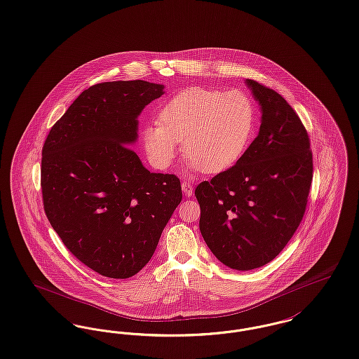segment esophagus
Returning <instances> with one entry per match:
<instances>
[{
    "instance_id": "esophagus-1",
    "label": "esophagus",
    "mask_w": 359,
    "mask_h": 359,
    "mask_svg": "<svg viewBox=\"0 0 359 359\" xmlns=\"http://www.w3.org/2000/svg\"><path fill=\"white\" fill-rule=\"evenodd\" d=\"M182 190H183V192H184L187 196H191V195L194 194V186H192V183H191L190 180L184 179V180L182 182Z\"/></svg>"
}]
</instances>
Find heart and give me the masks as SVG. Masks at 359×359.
<instances>
[{
    "label": "heart",
    "instance_id": "heart-1",
    "mask_svg": "<svg viewBox=\"0 0 359 359\" xmlns=\"http://www.w3.org/2000/svg\"><path fill=\"white\" fill-rule=\"evenodd\" d=\"M158 121L145 127L142 135L156 167H168L184 141L190 168L218 173L234 165L248 148L256 112L243 92L194 86L172 96Z\"/></svg>",
    "mask_w": 359,
    "mask_h": 359
}]
</instances>
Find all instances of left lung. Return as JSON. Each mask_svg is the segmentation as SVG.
Listing matches in <instances>:
<instances>
[{
  "label": "left lung",
  "mask_w": 359,
  "mask_h": 359,
  "mask_svg": "<svg viewBox=\"0 0 359 359\" xmlns=\"http://www.w3.org/2000/svg\"><path fill=\"white\" fill-rule=\"evenodd\" d=\"M262 111L257 137L241 158L195 196L199 229L214 256L238 271L270 263L302 221L313 177L308 133L273 89L245 80Z\"/></svg>",
  "instance_id": "left-lung-1"
}]
</instances>
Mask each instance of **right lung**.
Segmentation results:
<instances>
[{
	"instance_id": "right-lung-1",
	"label": "right lung",
	"mask_w": 359,
	"mask_h": 359,
	"mask_svg": "<svg viewBox=\"0 0 359 359\" xmlns=\"http://www.w3.org/2000/svg\"><path fill=\"white\" fill-rule=\"evenodd\" d=\"M161 95L164 85L142 80L93 85L43 145L46 215L66 248L103 276L141 271L182 201L175 175L151 173L128 148L140 114Z\"/></svg>"
}]
</instances>
